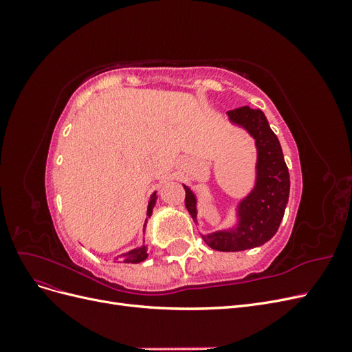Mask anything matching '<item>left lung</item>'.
<instances>
[{"label":"left lung","mask_w":352,"mask_h":352,"mask_svg":"<svg viewBox=\"0 0 352 352\" xmlns=\"http://www.w3.org/2000/svg\"><path fill=\"white\" fill-rule=\"evenodd\" d=\"M229 119L247 129L255 140L258 151L257 184L252 192L238 207L239 225L235 230L216 232L202 236L210 248L223 252L243 251L260 247L273 238L279 229L289 198V172L285 163L278 136L270 129L261 110L248 105L228 111ZM185 206L192 219H197V201L185 186Z\"/></svg>","instance_id":"1"}]
</instances>
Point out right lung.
Returning a JSON list of instances; mask_svg holds the SVG:
<instances>
[{
  "instance_id": "1",
  "label": "right lung",
  "mask_w": 352,
  "mask_h": 352,
  "mask_svg": "<svg viewBox=\"0 0 352 352\" xmlns=\"http://www.w3.org/2000/svg\"><path fill=\"white\" fill-rule=\"evenodd\" d=\"M154 204H155V194H153V197H151V199H150V204H148V211H146V214L148 216H151V211H153V207H154ZM123 257L126 258L124 261L126 263H141V261H144L146 257H148V254H146V248L145 247H141V248H136V250H132V251H129V252H126Z\"/></svg>"
}]
</instances>
